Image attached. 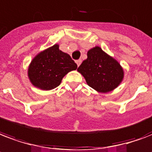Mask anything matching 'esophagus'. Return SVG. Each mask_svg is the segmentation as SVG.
Returning a JSON list of instances; mask_svg holds the SVG:
<instances>
[{
  "instance_id": "obj_1",
  "label": "esophagus",
  "mask_w": 152,
  "mask_h": 152,
  "mask_svg": "<svg viewBox=\"0 0 152 152\" xmlns=\"http://www.w3.org/2000/svg\"><path fill=\"white\" fill-rule=\"evenodd\" d=\"M81 62H82V61H81V60H77V61H76V64H77V66H78V67L80 65Z\"/></svg>"
}]
</instances>
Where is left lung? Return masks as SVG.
Instances as JSON below:
<instances>
[{"label": "left lung", "instance_id": "1", "mask_svg": "<svg viewBox=\"0 0 152 152\" xmlns=\"http://www.w3.org/2000/svg\"><path fill=\"white\" fill-rule=\"evenodd\" d=\"M87 55L88 58L77 69L87 84L103 93L117 88L124 78V70L120 64L99 47L90 49Z\"/></svg>", "mask_w": 152, "mask_h": 152}]
</instances>
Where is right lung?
Returning <instances> with one entry per match:
<instances>
[{"instance_id":"1","label":"right lung","mask_w":152,"mask_h":152,"mask_svg":"<svg viewBox=\"0 0 152 152\" xmlns=\"http://www.w3.org/2000/svg\"><path fill=\"white\" fill-rule=\"evenodd\" d=\"M76 68L77 64L71 56L60 50L59 45H54L35 56L28 75L35 87L51 90L60 85L66 74Z\"/></svg>"}]
</instances>
